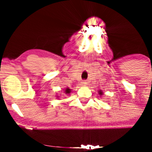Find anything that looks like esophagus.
Here are the masks:
<instances>
[{
	"mask_svg": "<svg viewBox=\"0 0 152 152\" xmlns=\"http://www.w3.org/2000/svg\"><path fill=\"white\" fill-rule=\"evenodd\" d=\"M81 84H82L83 86H86V85H87V84H88V82H87L86 80H84L83 82H81Z\"/></svg>",
	"mask_w": 152,
	"mask_h": 152,
	"instance_id": "1",
	"label": "esophagus"
}]
</instances>
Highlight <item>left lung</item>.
<instances>
[{
  "mask_svg": "<svg viewBox=\"0 0 152 152\" xmlns=\"http://www.w3.org/2000/svg\"><path fill=\"white\" fill-rule=\"evenodd\" d=\"M99 94L102 95V94H103V92H102L101 91H99Z\"/></svg>",
  "mask_w": 152,
  "mask_h": 152,
  "instance_id": "8db88e82",
  "label": "left lung"
}]
</instances>
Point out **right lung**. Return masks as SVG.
<instances>
[{"label":"right lung","instance_id":"1","mask_svg":"<svg viewBox=\"0 0 152 152\" xmlns=\"http://www.w3.org/2000/svg\"><path fill=\"white\" fill-rule=\"evenodd\" d=\"M72 92V90L71 89H69V88H67L66 89L64 90V93H65V94H69L70 93Z\"/></svg>","mask_w":152,"mask_h":152}]
</instances>
